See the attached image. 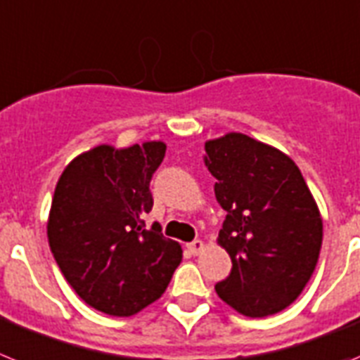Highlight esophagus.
I'll use <instances>...</instances> for the list:
<instances>
[{"mask_svg":"<svg viewBox=\"0 0 360 360\" xmlns=\"http://www.w3.org/2000/svg\"><path fill=\"white\" fill-rule=\"evenodd\" d=\"M188 250H190V252H192L193 255L201 254L202 250H205V243H202V240H199V239L192 240V243H190V245H188Z\"/></svg>","mask_w":360,"mask_h":360,"instance_id":"1","label":"esophagus"}]
</instances>
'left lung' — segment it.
<instances>
[{
  "mask_svg": "<svg viewBox=\"0 0 360 360\" xmlns=\"http://www.w3.org/2000/svg\"><path fill=\"white\" fill-rule=\"evenodd\" d=\"M215 199L226 212L219 243L232 270L215 284L246 317L277 314L295 301L317 264L323 219L295 162L245 134L205 145Z\"/></svg>",
  "mask_w": 360,
  "mask_h": 360,
  "instance_id": "obj_1",
  "label": "left lung"
}]
</instances>
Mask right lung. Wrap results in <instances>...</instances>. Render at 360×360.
<instances>
[{
	"label": "right lung",
	"instance_id": "add662e5",
	"mask_svg": "<svg viewBox=\"0 0 360 360\" xmlns=\"http://www.w3.org/2000/svg\"><path fill=\"white\" fill-rule=\"evenodd\" d=\"M161 141L96 146L65 168L50 208L49 245L59 270L89 306L128 317L158 301L183 259L161 226H145Z\"/></svg>",
	"mask_w": 360,
	"mask_h": 360
}]
</instances>
